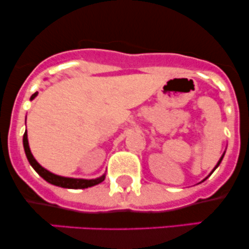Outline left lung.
<instances>
[{
    "label": "left lung",
    "instance_id": "8db88e82",
    "mask_svg": "<svg viewBox=\"0 0 249 249\" xmlns=\"http://www.w3.org/2000/svg\"><path fill=\"white\" fill-rule=\"evenodd\" d=\"M224 156H225V152H224V154H222V156H221V158H220V159H219L218 164H216V165H215V167H214V168H213V170H212V172H211V173H210V176H211V174H212V173L214 172V171H215V170H216V167H218V166H219V165H220V162H221V160H222V158H224ZM210 176H208V177H210ZM208 177H206V178H205L204 180H202V181H205V180H206V179L208 178ZM202 181H201V182H202Z\"/></svg>",
    "mask_w": 249,
    "mask_h": 249
}]
</instances>
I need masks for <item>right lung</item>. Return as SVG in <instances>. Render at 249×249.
Wrapping results in <instances>:
<instances>
[{"label": "right lung", "mask_w": 249, "mask_h": 249, "mask_svg": "<svg viewBox=\"0 0 249 249\" xmlns=\"http://www.w3.org/2000/svg\"><path fill=\"white\" fill-rule=\"evenodd\" d=\"M37 93L35 92L33 96L30 97V101H33L34 98L37 96ZM27 119V118H25ZM23 147H24V152L25 156H27L28 161L30 162V165L33 166L34 170L36 171L39 176L42 177L45 181H48L49 184L55 185V186L58 187H63V188H73V190H78V188H88V187H92L95 185L101 184L102 181H104L105 179V174L98 177L96 179H77V178H68V177H62V176H57V174L50 172L48 171L47 168L42 167L41 165L37 162V160L34 158L33 153H31L30 147H29V142H28V133L27 130L23 134Z\"/></svg>", "instance_id": "obj_1"}]
</instances>
